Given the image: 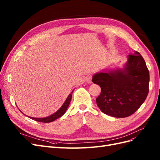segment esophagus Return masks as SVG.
<instances>
[{"label":"esophagus","instance_id":"esophagus-1","mask_svg":"<svg viewBox=\"0 0 160 160\" xmlns=\"http://www.w3.org/2000/svg\"><path fill=\"white\" fill-rule=\"evenodd\" d=\"M85 81H86V82L88 83H91V81H92V75H88V77H86V79H85Z\"/></svg>","mask_w":160,"mask_h":160}]
</instances>
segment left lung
Here are the masks:
<instances>
[{
    "mask_svg": "<svg viewBox=\"0 0 160 160\" xmlns=\"http://www.w3.org/2000/svg\"><path fill=\"white\" fill-rule=\"evenodd\" d=\"M93 83L101 88L96 99L99 108L106 115L126 118L136 111L149 93V72L143 58L138 51L128 56L124 69L99 72Z\"/></svg>",
    "mask_w": 160,
    "mask_h": 160,
    "instance_id": "8db88e82",
    "label": "left lung"
}]
</instances>
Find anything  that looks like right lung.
Segmentation results:
<instances>
[{"label": "right lung", "instance_id": "add662e5", "mask_svg": "<svg viewBox=\"0 0 160 160\" xmlns=\"http://www.w3.org/2000/svg\"><path fill=\"white\" fill-rule=\"evenodd\" d=\"M73 91H72L71 93L69 94V95L68 96V98H67V99L65 101V103H63V105L61 106V108L59 110H58L57 112H55L54 114H52V115L49 116V117L44 118H31V117H28V118L33 119V120H35V121H37V122H38L50 123V122H53V121H55V119H58L59 118L61 117L62 115H64L66 110L67 109V108H68V107H69V103L71 102V98H72V92H73Z\"/></svg>", "mask_w": 160, "mask_h": 160}]
</instances>
